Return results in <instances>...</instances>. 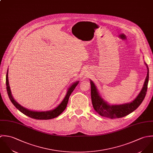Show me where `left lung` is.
Returning a JSON list of instances; mask_svg holds the SVG:
<instances>
[{"mask_svg": "<svg viewBox=\"0 0 153 153\" xmlns=\"http://www.w3.org/2000/svg\"><path fill=\"white\" fill-rule=\"evenodd\" d=\"M145 64L147 68V74L143 88L137 96L132 101L128 103L120 105H110L102 97L96 86L92 80H90L91 85V98L94 109L102 117L111 119L122 118L134 111L143 102L147 91L149 69L146 62Z\"/></svg>", "mask_w": 153, "mask_h": 153, "instance_id": "1", "label": "left lung"}]
</instances>
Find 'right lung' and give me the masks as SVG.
<instances>
[{"instance_id": "obj_1", "label": "right lung", "mask_w": 153, "mask_h": 153, "mask_svg": "<svg viewBox=\"0 0 153 153\" xmlns=\"http://www.w3.org/2000/svg\"><path fill=\"white\" fill-rule=\"evenodd\" d=\"M79 80L76 81L74 82L70 86V87L67 89V93L63 99V100L61 102V103L54 109L50 110V111H31L30 109H27L26 108H24V106H21L19 103H18L13 98L11 90L10 88L9 83V80H8V69L7 70L6 76V89L7 92L9 96V97L11 101V102L13 103V105L22 113H23L24 115L30 117L31 118L35 119V120H51L53 119L54 118L57 117L59 116L61 113L65 110L66 108L69 97L71 93L73 92L74 89L76 87V86L79 84Z\"/></svg>"}]
</instances>
